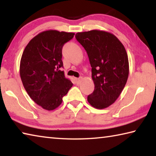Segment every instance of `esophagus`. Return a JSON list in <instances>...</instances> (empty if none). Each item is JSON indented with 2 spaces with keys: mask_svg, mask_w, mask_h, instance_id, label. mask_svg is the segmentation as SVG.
<instances>
[{
  "mask_svg": "<svg viewBox=\"0 0 156 156\" xmlns=\"http://www.w3.org/2000/svg\"><path fill=\"white\" fill-rule=\"evenodd\" d=\"M82 80H83V78H82V77H80V78H76V83H77L78 84H80V83H81Z\"/></svg>",
  "mask_w": 156,
  "mask_h": 156,
  "instance_id": "obj_1",
  "label": "esophagus"
}]
</instances>
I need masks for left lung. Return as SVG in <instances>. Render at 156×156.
I'll use <instances>...</instances> for the list:
<instances>
[{
	"label": "left lung",
	"mask_w": 156,
	"mask_h": 156,
	"mask_svg": "<svg viewBox=\"0 0 156 156\" xmlns=\"http://www.w3.org/2000/svg\"><path fill=\"white\" fill-rule=\"evenodd\" d=\"M76 38L87 53L95 89L87 100L92 107H109L123 90L127 81L128 56L122 43L113 34L91 30L76 34Z\"/></svg>",
	"instance_id": "obj_1"
}]
</instances>
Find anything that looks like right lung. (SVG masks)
Listing matches in <instances>:
<instances>
[{"mask_svg":"<svg viewBox=\"0 0 156 156\" xmlns=\"http://www.w3.org/2000/svg\"><path fill=\"white\" fill-rule=\"evenodd\" d=\"M74 33L47 30L31 39L23 51L20 75L30 97L44 109L51 111L61 105L73 83L63 71L62 49Z\"/></svg>","mask_w":156,"mask_h":156,"instance_id":"add662e5","label":"right lung"}]
</instances>
